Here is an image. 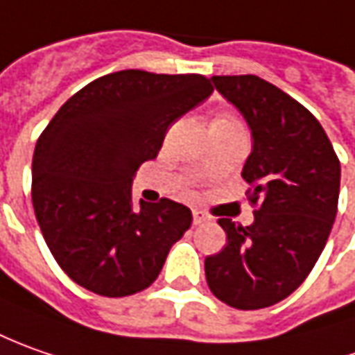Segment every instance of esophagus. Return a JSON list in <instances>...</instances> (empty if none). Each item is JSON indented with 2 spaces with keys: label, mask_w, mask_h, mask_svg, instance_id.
I'll use <instances>...</instances> for the list:
<instances>
[{
  "label": "esophagus",
  "mask_w": 355,
  "mask_h": 355,
  "mask_svg": "<svg viewBox=\"0 0 355 355\" xmlns=\"http://www.w3.org/2000/svg\"><path fill=\"white\" fill-rule=\"evenodd\" d=\"M192 222H194V226H200L204 222H208V216L200 212V210H194L192 212Z\"/></svg>",
  "instance_id": "1"
}]
</instances>
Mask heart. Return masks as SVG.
Returning a JSON list of instances; mask_svg holds the SVG:
<instances>
[{"label": "heart", "mask_w": 355, "mask_h": 355, "mask_svg": "<svg viewBox=\"0 0 355 355\" xmlns=\"http://www.w3.org/2000/svg\"><path fill=\"white\" fill-rule=\"evenodd\" d=\"M214 123H224V125H238V121L234 117H218Z\"/></svg>", "instance_id": "b5f03b06"}]
</instances>
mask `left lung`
<instances>
[{
    "instance_id": "1",
    "label": "left lung",
    "mask_w": 355,
    "mask_h": 355,
    "mask_svg": "<svg viewBox=\"0 0 355 355\" xmlns=\"http://www.w3.org/2000/svg\"><path fill=\"white\" fill-rule=\"evenodd\" d=\"M212 82L253 135L241 177L255 220H218L227 243L206 257V281L216 299L257 311L287 299L318 261L338 212L340 161L318 119L271 82L253 74Z\"/></svg>"
}]
</instances>
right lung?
<instances>
[{"label": "right lung", "instance_id": "add662e5", "mask_svg": "<svg viewBox=\"0 0 355 355\" xmlns=\"http://www.w3.org/2000/svg\"><path fill=\"white\" fill-rule=\"evenodd\" d=\"M212 92L202 74L121 70L84 86L44 128L33 208L53 257L80 287L116 299L159 277L192 212L168 198L137 206L131 182L168 128Z\"/></svg>", "mask_w": 355, "mask_h": 355}]
</instances>
